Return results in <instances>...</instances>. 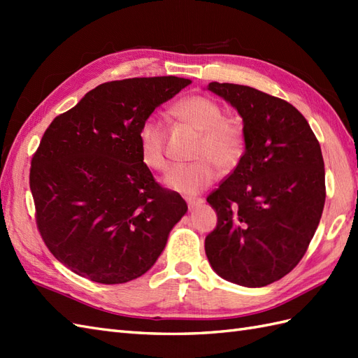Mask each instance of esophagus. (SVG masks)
<instances>
[{"label": "esophagus", "mask_w": 358, "mask_h": 358, "mask_svg": "<svg viewBox=\"0 0 358 358\" xmlns=\"http://www.w3.org/2000/svg\"><path fill=\"white\" fill-rule=\"evenodd\" d=\"M186 201H187V206H189V209L199 208V206H201V204L204 203V200H203V199H187Z\"/></svg>", "instance_id": "esophagus-1"}]
</instances>
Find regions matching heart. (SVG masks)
Wrapping results in <instances>:
<instances>
[{
    "mask_svg": "<svg viewBox=\"0 0 358 358\" xmlns=\"http://www.w3.org/2000/svg\"><path fill=\"white\" fill-rule=\"evenodd\" d=\"M178 115L201 131L195 157L191 163L175 166L164 183L177 192L196 194L210 185L218 173L217 163L227 169L238 163L246 146L243 127L224 118V112L217 101L204 95H192L181 100ZM166 123L163 117L152 113L143 121L138 131V146L143 163L149 169L164 172L169 167L166 150Z\"/></svg>",
    "mask_w": 358,
    "mask_h": 358,
    "instance_id": "b5f03b06",
    "label": "heart"
}]
</instances>
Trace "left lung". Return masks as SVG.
<instances>
[{"mask_svg": "<svg viewBox=\"0 0 358 358\" xmlns=\"http://www.w3.org/2000/svg\"><path fill=\"white\" fill-rule=\"evenodd\" d=\"M238 110L246 149L208 203L217 227L204 240L220 277L268 286L300 263L323 214L326 187L320 144L292 104L249 86L209 83Z\"/></svg>", "mask_w": 358, "mask_h": 358, "instance_id": "8db88e82", "label": "left lung"}]
</instances>
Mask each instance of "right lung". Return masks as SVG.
I'll use <instances>...</instances> for the list:
<instances>
[{
  "label": "right lung",
  "instance_id": "right-lung-1",
  "mask_svg": "<svg viewBox=\"0 0 358 358\" xmlns=\"http://www.w3.org/2000/svg\"><path fill=\"white\" fill-rule=\"evenodd\" d=\"M191 83H103L45 129L29 177L36 226L52 255L72 272L103 285L126 283L163 252L187 204L143 163L138 131Z\"/></svg>",
  "mask_w": 358,
  "mask_h": 358
}]
</instances>
